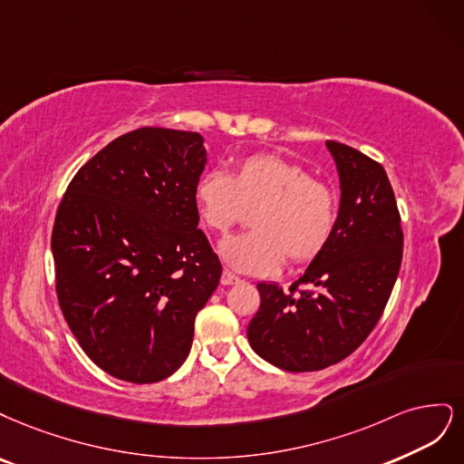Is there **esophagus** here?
Segmentation results:
<instances>
[{
  "mask_svg": "<svg viewBox=\"0 0 464 464\" xmlns=\"http://www.w3.org/2000/svg\"><path fill=\"white\" fill-rule=\"evenodd\" d=\"M241 279H238L235 274H231V272H223L221 274V285H235V283H238Z\"/></svg>",
  "mask_w": 464,
  "mask_h": 464,
  "instance_id": "esophagus-1",
  "label": "esophagus"
}]
</instances>
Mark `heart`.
Returning <instances> with one entry per match:
<instances>
[{
	"label": "heart",
	"mask_w": 464,
	"mask_h": 464,
	"mask_svg": "<svg viewBox=\"0 0 464 464\" xmlns=\"http://www.w3.org/2000/svg\"><path fill=\"white\" fill-rule=\"evenodd\" d=\"M194 202L204 227L221 235L254 212V231L219 245L221 258L250 276H270L285 260L289 266L316 260L330 245L339 216L334 187L274 154L243 158L231 177L218 169L202 173Z\"/></svg>",
	"instance_id": "1"
}]
</instances>
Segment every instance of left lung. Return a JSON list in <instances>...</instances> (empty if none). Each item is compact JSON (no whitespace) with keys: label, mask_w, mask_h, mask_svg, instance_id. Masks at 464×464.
<instances>
[{"label":"left lung","mask_w":464,"mask_h":464,"mask_svg":"<svg viewBox=\"0 0 464 464\" xmlns=\"http://www.w3.org/2000/svg\"><path fill=\"white\" fill-rule=\"evenodd\" d=\"M325 144L341 179L332 241L289 291L258 283L260 308L246 332L256 354L287 372L324 370L361 347L402 260L401 214L382 163L343 142Z\"/></svg>","instance_id":"8db88e82"}]
</instances>
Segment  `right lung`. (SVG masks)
<instances>
[{"instance_id":"add662e5","label":"right lung","mask_w":464,"mask_h":464,"mask_svg":"<svg viewBox=\"0 0 464 464\" xmlns=\"http://www.w3.org/2000/svg\"><path fill=\"white\" fill-rule=\"evenodd\" d=\"M198 132L140 127L74 173L52 231L59 308L110 376L154 383L185 362L221 262L198 229Z\"/></svg>"}]
</instances>
